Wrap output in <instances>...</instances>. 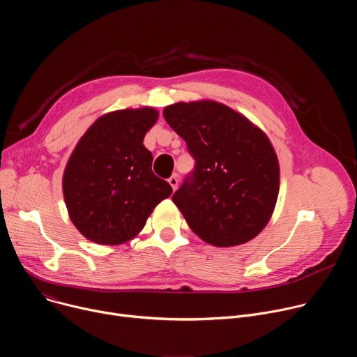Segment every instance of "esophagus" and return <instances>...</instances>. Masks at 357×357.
<instances>
[{"label": "esophagus", "mask_w": 357, "mask_h": 357, "mask_svg": "<svg viewBox=\"0 0 357 357\" xmlns=\"http://www.w3.org/2000/svg\"><path fill=\"white\" fill-rule=\"evenodd\" d=\"M168 182H169V185L172 186V189L175 190V189L178 188V182H179V181H178V175H172V176L168 179Z\"/></svg>", "instance_id": "34e87169"}]
</instances>
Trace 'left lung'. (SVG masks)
<instances>
[{"mask_svg": "<svg viewBox=\"0 0 357 357\" xmlns=\"http://www.w3.org/2000/svg\"><path fill=\"white\" fill-rule=\"evenodd\" d=\"M164 117L196 161L192 178L172 196L192 231L216 247L259 236L280 192V164L267 134L215 100L179 101Z\"/></svg>", "mask_w": 357, "mask_h": 357, "instance_id": "left-lung-1", "label": "left lung"}]
</instances>
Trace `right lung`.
<instances>
[{"instance_id": "right-lung-1", "label": "right lung", "mask_w": 357, "mask_h": 357, "mask_svg": "<svg viewBox=\"0 0 357 357\" xmlns=\"http://www.w3.org/2000/svg\"><path fill=\"white\" fill-rule=\"evenodd\" d=\"M158 117L154 107L110 112L76 144L62 188L69 218L87 240L103 245L130 241L171 196V185L152 172V154L142 144Z\"/></svg>"}]
</instances>
